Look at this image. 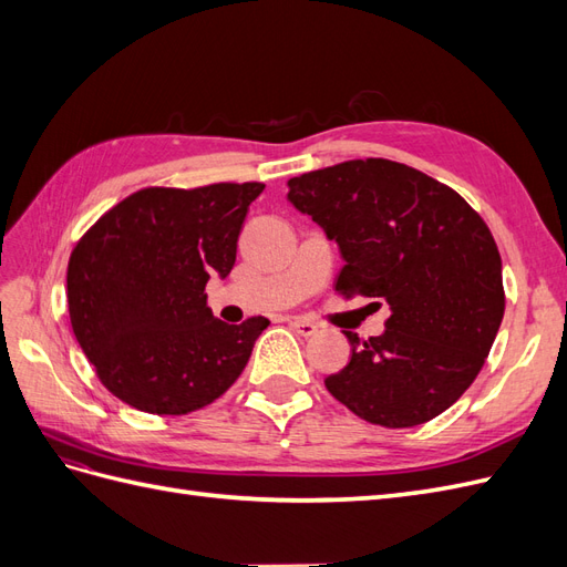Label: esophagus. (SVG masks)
<instances>
[{"label":"esophagus","instance_id":"obj_1","mask_svg":"<svg viewBox=\"0 0 567 567\" xmlns=\"http://www.w3.org/2000/svg\"><path fill=\"white\" fill-rule=\"evenodd\" d=\"M290 329H293L296 333H300L302 338H310V336H315V333H317V323H315V321H310V319H300V317H296V319H290Z\"/></svg>","mask_w":567,"mask_h":567}]
</instances>
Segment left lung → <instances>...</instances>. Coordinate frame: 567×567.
Instances as JSON below:
<instances>
[{
	"mask_svg": "<svg viewBox=\"0 0 567 567\" xmlns=\"http://www.w3.org/2000/svg\"><path fill=\"white\" fill-rule=\"evenodd\" d=\"M288 188L340 246L336 293L390 307L381 336L342 331L352 357L326 390L373 425L433 421L477 379L504 319L502 255L485 219L452 186L385 158L312 169Z\"/></svg>",
	"mask_w": 567,
	"mask_h": 567,
	"instance_id": "1",
	"label": "left lung"
}]
</instances>
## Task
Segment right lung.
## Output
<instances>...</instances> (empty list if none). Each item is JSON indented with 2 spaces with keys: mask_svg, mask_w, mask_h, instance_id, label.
<instances>
[{
  "mask_svg": "<svg viewBox=\"0 0 567 567\" xmlns=\"http://www.w3.org/2000/svg\"><path fill=\"white\" fill-rule=\"evenodd\" d=\"M262 182L146 186L80 236L68 312L96 379L146 414L182 416L221 398L269 319L213 317L205 284L227 277Z\"/></svg>",
  "mask_w": 567,
  "mask_h": 567,
  "instance_id": "1",
  "label": "right lung"
}]
</instances>
